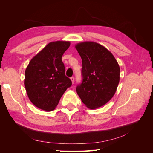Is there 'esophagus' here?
<instances>
[{
  "instance_id": "obj_1",
  "label": "esophagus",
  "mask_w": 153,
  "mask_h": 153,
  "mask_svg": "<svg viewBox=\"0 0 153 153\" xmlns=\"http://www.w3.org/2000/svg\"><path fill=\"white\" fill-rule=\"evenodd\" d=\"M71 82H72V84H73L74 82H75V78H74L73 76L71 77Z\"/></svg>"
}]
</instances>
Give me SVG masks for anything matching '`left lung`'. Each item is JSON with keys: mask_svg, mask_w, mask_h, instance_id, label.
<instances>
[{"mask_svg": "<svg viewBox=\"0 0 153 153\" xmlns=\"http://www.w3.org/2000/svg\"><path fill=\"white\" fill-rule=\"evenodd\" d=\"M82 60L81 84L76 92L87 108L103 106L116 92L120 80V68L108 50L93 41L75 45Z\"/></svg>", "mask_w": 153, "mask_h": 153, "instance_id": "obj_1", "label": "left lung"}]
</instances>
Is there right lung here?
Wrapping results in <instances>:
<instances>
[{"label": "right lung", "instance_id": "obj_1", "mask_svg": "<svg viewBox=\"0 0 153 153\" xmlns=\"http://www.w3.org/2000/svg\"><path fill=\"white\" fill-rule=\"evenodd\" d=\"M69 41L49 43L32 58L25 71L24 85L30 101L36 107L50 112L72 84L65 75L62 56Z\"/></svg>", "mask_w": 153, "mask_h": 153}]
</instances>
